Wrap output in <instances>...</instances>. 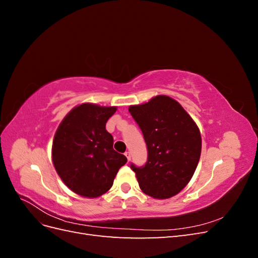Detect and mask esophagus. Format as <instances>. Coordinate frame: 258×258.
Returning a JSON list of instances; mask_svg holds the SVG:
<instances>
[{"instance_id":"obj_1","label":"esophagus","mask_w":258,"mask_h":258,"mask_svg":"<svg viewBox=\"0 0 258 258\" xmlns=\"http://www.w3.org/2000/svg\"><path fill=\"white\" fill-rule=\"evenodd\" d=\"M124 155H126L128 161H130L131 160V154H130V152H126V153H124Z\"/></svg>"}]
</instances>
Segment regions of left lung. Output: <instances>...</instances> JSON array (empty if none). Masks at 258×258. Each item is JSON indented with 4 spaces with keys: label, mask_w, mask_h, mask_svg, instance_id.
<instances>
[{
    "label": "left lung",
    "mask_w": 258,
    "mask_h": 258,
    "mask_svg": "<svg viewBox=\"0 0 258 258\" xmlns=\"http://www.w3.org/2000/svg\"><path fill=\"white\" fill-rule=\"evenodd\" d=\"M147 146L143 167L131 163L140 188L156 199L175 196L188 184L201 154L196 122L177 101L156 96L148 102L129 106Z\"/></svg>",
    "instance_id": "left-lung-1"
}]
</instances>
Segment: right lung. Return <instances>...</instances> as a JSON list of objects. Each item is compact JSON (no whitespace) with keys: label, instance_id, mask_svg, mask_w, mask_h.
I'll list each match as a JSON object with an SVG mask.
<instances>
[{"label":"right lung","instance_id":"1","mask_svg":"<svg viewBox=\"0 0 258 258\" xmlns=\"http://www.w3.org/2000/svg\"><path fill=\"white\" fill-rule=\"evenodd\" d=\"M116 106L83 103L75 106L56 131L52 162L70 189L87 198H97L111 188L126 156L114 151V140L105 129Z\"/></svg>","mask_w":258,"mask_h":258}]
</instances>
